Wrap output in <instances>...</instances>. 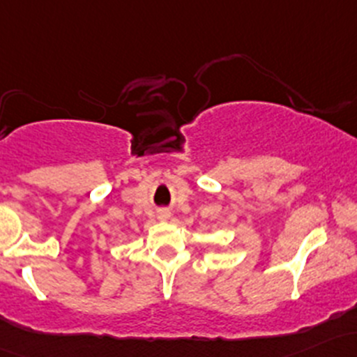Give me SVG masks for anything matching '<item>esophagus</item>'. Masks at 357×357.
<instances>
[{
	"label": "esophagus",
	"instance_id": "obj_1",
	"mask_svg": "<svg viewBox=\"0 0 357 357\" xmlns=\"http://www.w3.org/2000/svg\"><path fill=\"white\" fill-rule=\"evenodd\" d=\"M158 217L160 218V220H167V218H169V211H166V210H160Z\"/></svg>",
	"mask_w": 357,
	"mask_h": 357
}]
</instances>
